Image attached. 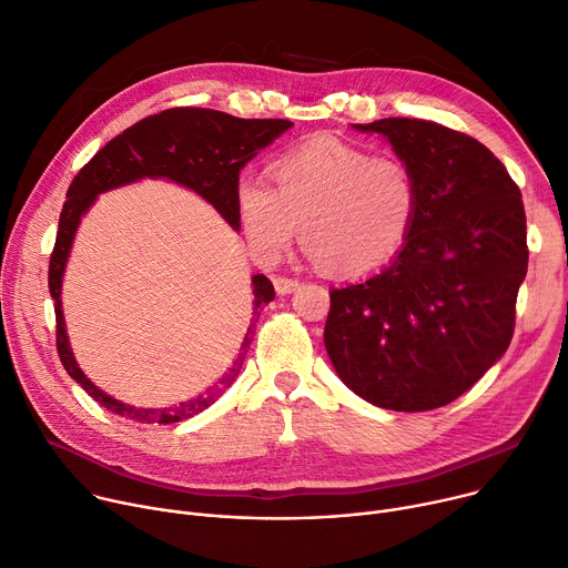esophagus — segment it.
Segmentation results:
<instances>
[{
	"instance_id": "obj_1",
	"label": "esophagus",
	"mask_w": 568,
	"mask_h": 568,
	"mask_svg": "<svg viewBox=\"0 0 568 568\" xmlns=\"http://www.w3.org/2000/svg\"><path fill=\"white\" fill-rule=\"evenodd\" d=\"M298 285L301 283L296 278H287V276H276L274 278V287H276L278 294H292V292L298 290Z\"/></svg>"
}]
</instances>
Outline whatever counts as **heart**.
I'll return each instance as SVG.
<instances>
[{
    "instance_id": "heart-1",
    "label": "heart",
    "mask_w": 568,
    "mask_h": 568,
    "mask_svg": "<svg viewBox=\"0 0 568 568\" xmlns=\"http://www.w3.org/2000/svg\"><path fill=\"white\" fill-rule=\"evenodd\" d=\"M274 183L242 176L235 211L251 251L272 257L298 231L335 276H369L394 263L422 211L419 179L403 159L337 138H315L274 168Z\"/></svg>"
}]
</instances>
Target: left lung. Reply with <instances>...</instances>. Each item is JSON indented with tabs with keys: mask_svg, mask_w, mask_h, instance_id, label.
Returning <instances> with one entry per match:
<instances>
[{
	"mask_svg": "<svg viewBox=\"0 0 568 568\" xmlns=\"http://www.w3.org/2000/svg\"><path fill=\"white\" fill-rule=\"evenodd\" d=\"M419 179L409 242L378 274L331 290L324 344L342 383L385 409L442 407L496 365L528 272L519 185L478 140L426 120L353 124Z\"/></svg>",
	"mask_w": 568,
	"mask_h": 568,
	"instance_id": "left-lung-1",
	"label": "left lung"
}]
</instances>
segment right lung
<instances>
[{
    "mask_svg": "<svg viewBox=\"0 0 568 568\" xmlns=\"http://www.w3.org/2000/svg\"><path fill=\"white\" fill-rule=\"evenodd\" d=\"M290 126V120H242L211 109H170L129 126L104 149H99L90 163L83 165V170L74 176L72 185L68 187V199L59 220L57 244L49 261V294L54 298L57 313V348L65 372L97 403L109 407L113 415L133 419L138 424H176L211 407L240 374L246 348L251 344L255 326L253 322L261 317L263 305L274 298V285L263 274H255L251 278L253 320L246 328L240 355L231 372L224 374L215 387L172 407L156 409L126 405L88 381V376L77 365L65 331L61 287L81 217L90 211V205L101 192L135 183L140 179H168L190 187L201 199L209 201L231 224V229L237 231L240 222L235 211V185L240 181V170L253 156H257V151L272 144Z\"/></svg>",
    "mask_w": 568,
    "mask_h": 568,
    "instance_id": "obj_1",
    "label": "right lung"
}]
</instances>
